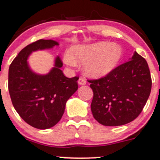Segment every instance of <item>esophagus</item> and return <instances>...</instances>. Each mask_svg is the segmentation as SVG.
<instances>
[{"instance_id": "esophagus-1", "label": "esophagus", "mask_w": 160, "mask_h": 160, "mask_svg": "<svg viewBox=\"0 0 160 160\" xmlns=\"http://www.w3.org/2000/svg\"><path fill=\"white\" fill-rule=\"evenodd\" d=\"M78 84L81 85H85V84H86V80H85V78H83V77H81V78H79V79H78Z\"/></svg>"}]
</instances>
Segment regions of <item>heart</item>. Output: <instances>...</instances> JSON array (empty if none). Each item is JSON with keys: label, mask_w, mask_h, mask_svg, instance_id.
Segmentation results:
<instances>
[{"label": "heart", "mask_w": 160, "mask_h": 160, "mask_svg": "<svg viewBox=\"0 0 160 160\" xmlns=\"http://www.w3.org/2000/svg\"><path fill=\"white\" fill-rule=\"evenodd\" d=\"M121 53V47L117 44L99 42L74 47L72 54H65L64 61L70 66H75L77 62H84V70L88 76L100 78L116 67Z\"/></svg>", "instance_id": "b5f03b06"}]
</instances>
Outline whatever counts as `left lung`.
I'll list each match as a JSON object with an SVG mask.
<instances>
[{
	"mask_svg": "<svg viewBox=\"0 0 160 160\" xmlns=\"http://www.w3.org/2000/svg\"><path fill=\"white\" fill-rule=\"evenodd\" d=\"M91 110L105 126H120L138 117L148 99L152 78L147 61L134 53L132 60L98 79H90Z\"/></svg>",
	"mask_w": 160,
	"mask_h": 160,
	"instance_id": "8db88e82",
	"label": "left lung"
}]
</instances>
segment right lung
<instances>
[{"label":"right lung","mask_w":160,"mask_h":160,"mask_svg":"<svg viewBox=\"0 0 160 160\" xmlns=\"http://www.w3.org/2000/svg\"><path fill=\"white\" fill-rule=\"evenodd\" d=\"M56 41L39 39L23 48L8 71V91L17 113L32 127L47 129L59 122L68 99L78 89L79 77L67 78L61 70L63 62L56 58L55 67L46 75L33 73L27 64L32 51L52 48Z\"/></svg>","instance_id":"obj_1"}]
</instances>
